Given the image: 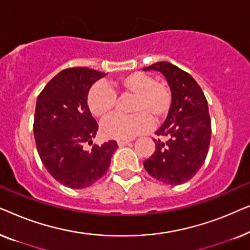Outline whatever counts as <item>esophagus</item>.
I'll use <instances>...</instances> for the list:
<instances>
[{
	"mask_svg": "<svg viewBox=\"0 0 250 250\" xmlns=\"http://www.w3.org/2000/svg\"><path fill=\"white\" fill-rule=\"evenodd\" d=\"M131 143V141H128V140H119V141L117 142V145L119 146H127Z\"/></svg>",
	"mask_w": 250,
	"mask_h": 250,
	"instance_id": "obj_1",
	"label": "esophagus"
}]
</instances>
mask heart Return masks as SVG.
Wrapping results in <instances>:
<instances>
[{"label": "heart", "instance_id": "heart-1", "mask_svg": "<svg viewBox=\"0 0 250 250\" xmlns=\"http://www.w3.org/2000/svg\"><path fill=\"white\" fill-rule=\"evenodd\" d=\"M122 93L133 94L129 116L112 115L101 124L105 138L129 140L146 133L152 126V120L160 122L172 105V92L165 82H157L151 75L134 71L122 76L114 84ZM117 95L108 85L97 83L87 95V105L92 115L104 118L114 110Z\"/></svg>", "mask_w": 250, "mask_h": 250}]
</instances>
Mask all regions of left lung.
<instances>
[{
    "label": "left lung",
    "mask_w": 250,
    "mask_h": 250,
    "mask_svg": "<svg viewBox=\"0 0 250 250\" xmlns=\"http://www.w3.org/2000/svg\"><path fill=\"white\" fill-rule=\"evenodd\" d=\"M143 70L160 71L172 92L169 112L156 131L167 141L153 140L156 150L143 166L160 182L186 183L201 168L209 148L211 126L207 100L193 77L172 63L160 61Z\"/></svg>",
    "instance_id": "left-lung-1"
}]
</instances>
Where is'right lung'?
Instances as JSON below:
<instances>
[{
  "mask_svg": "<svg viewBox=\"0 0 250 250\" xmlns=\"http://www.w3.org/2000/svg\"><path fill=\"white\" fill-rule=\"evenodd\" d=\"M101 71L86 67L68 68L57 74L36 101L34 136L37 151L47 172L71 189H83L107 173L117 142L101 146L91 145L98 124L87 105L88 91L104 77Z\"/></svg>",
  "mask_w": 250,
  "mask_h": 250,
  "instance_id": "right-lung-1",
  "label": "right lung"
}]
</instances>
